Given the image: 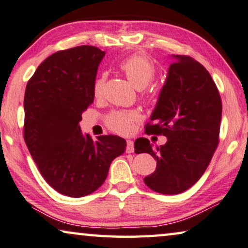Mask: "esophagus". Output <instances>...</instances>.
I'll use <instances>...</instances> for the list:
<instances>
[{"label": "esophagus", "instance_id": "obj_1", "mask_svg": "<svg viewBox=\"0 0 248 248\" xmlns=\"http://www.w3.org/2000/svg\"><path fill=\"white\" fill-rule=\"evenodd\" d=\"M135 148H134V142L131 141V140H127V149H125V151H127L128 154H131L134 153Z\"/></svg>", "mask_w": 248, "mask_h": 248}]
</instances>
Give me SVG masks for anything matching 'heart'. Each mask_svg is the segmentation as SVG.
Returning <instances> with one entry per match:
<instances>
[{"instance_id": "obj_1", "label": "heart", "mask_w": 248, "mask_h": 248, "mask_svg": "<svg viewBox=\"0 0 248 248\" xmlns=\"http://www.w3.org/2000/svg\"><path fill=\"white\" fill-rule=\"evenodd\" d=\"M120 69L138 90L146 88L156 75V66L154 62L143 55H132L127 58L120 63ZM105 83L106 75L99 76L94 81L93 94L95 98L102 95ZM145 98L147 100L150 99V94H146ZM139 118V114L135 111H114L107 117V125L114 132L125 135L134 130Z\"/></svg>"}]
</instances>
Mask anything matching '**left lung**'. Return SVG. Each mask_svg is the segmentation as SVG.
Masks as SVG:
<instances>
[{"instance_id":"obj_1","label":"left lung","mask_w":248,"mask_h":248,"mask_svg":"<svg viewBox=\"0 0 248 248\" xmlns=\"http://www.w3.org/2000/svg\"><path fill=\"white\" fill-rule=\"evenodd\" d=\"M156 108L146 124L147 134L167 137L164 146L135 141L136 154L147 153L157 167L143 182L159 194L187 190L208 167L219 141L221 100L209 72L195 59L172 55Z\"/></svg>"}]
</instances>
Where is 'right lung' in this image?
<instances>
[{"label":"right lung","instance_id":"right-lung-1","mask_svg":"<svg viewBox=\"0 0 248 248\" xmlns=\"http://www.w3.org/2000/svg\"><path fill=\"white\" fill-rule=\"evenodd\" d=\"M105 51L71 47L46 58L29 80L24 94V140L46 182L69 197L98 189L125 140L106 135L93 141L79 123L93 102V84Z\"/></svg>","mask_w":248,"mask_h":248}]
</instances>
